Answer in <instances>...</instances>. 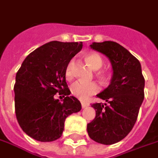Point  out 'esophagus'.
Listing matches in <instances>:
<instances>
[{
	"label": "esophagus",
	"mask_w": 158,
	"mask_h": 158,
	"mask_svg": "<svg viewBox=\"0 0 158 158\" xmlns=\"http://www.w3.org/2000/svg\"><path fill=\"white\" fill-rule=\"evenodd\" d=\"M81 107H82V108H85V107H87V106L89 105L88 102H81Z\"/></svg>",
	"instance_id": "obj_1"
}]
</instances>
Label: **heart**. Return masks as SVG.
Returning a JSON list of instances; mask_svg holds the SVG:
<instances>
[{"instance_id": "obj_1", "label": "heart", "mask_w": 158, "mask_h": 158, "mask_svg": "<svg viewBox=\"0 0 158 158\" xmlns=\"http://www.w3.org/2000/svg\"><path fill=\"white\" fill-rule=\"evenodd\" d=\"M85 61L93 69H101L104 63L103 58L101 56V55L94 52H88L86 54ZM97 76L102 80H106L107 78V74L105 71H99L97 73ZM74 77H75V60L71 59L69 62L65 69V77L68 80H70ZM70 91L74 96L84 101L89 99L90 96L97 94L100 91V86L95 81L84 82L81 81H77L71 85Z\"/></svg>"}]
</instances>
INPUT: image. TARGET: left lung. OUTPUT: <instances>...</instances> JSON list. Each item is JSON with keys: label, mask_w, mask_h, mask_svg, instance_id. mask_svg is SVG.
Here are the masks:
<instances>
[{"label": "left lung", "mask_w": 158, "mask_h": 158, "mask_svg": "<svg viewBox=\"0 0 158 158\" xmlns=\"http://www.w3.org/2000/svg\"><path fill=\"white\" fill-rule=\"evenodd\" d=\"M90 47L108 57L113 77L109 86L97 94L106 103L92 104L95 118L87 130L94 141L113 144L127 137L135 125L144 98V78L139 61L118 43L94 42Z\"/></svg>", "instance_id": "obj_1"}]
</instances>
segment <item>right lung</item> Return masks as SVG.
Returning <instances> with one entry per match:
<instances>
[{
  "instance_id": "obj_1",
  "label": "right lung",
  "mask_w": 158,
  "mask_h": 158,
  "mask_svg": "<svg viewBox=\"0 0 158 158\" xmlns=\"http://www.w3.org/2000/svg\"><path fill=\"white\" fill-rule=\"evenodd\" d=\"M81 48L82 42H49L31 52L16 74V118L23 131L37 141L59 139L66 118L81 109V102L69 96L65 80L66 66ZM56 93L65 99L56 100Z\"/></svg>"
}]
</instances>
